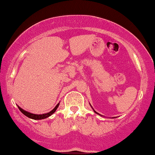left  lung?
<instances>
[{
  "label": "left lung",
  "mask_w": 155,
  "mask_h": 155,
  "mask_svg": "<svg viewBox=\"0 0 155 155\" xmlns=\"http://www.w3.org/2000/svg\"><path fill=\"white\" fill-rule=\"evenodd\" d=\"M90 105H91V104H90ZM92 109H93V107H92ZM93 110H94V112H95V113H96V114H99V115H101V116H102V115H101V114H99V113H98V112H96V111L94 110V109H93ZM114 118H115V117H114Z\"/></svg>",
  "instance_id": "left-lung-1"
}]
</instances>
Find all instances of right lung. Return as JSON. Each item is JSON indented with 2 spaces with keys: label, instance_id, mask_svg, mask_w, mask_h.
Wrapping results in <instances>:
<instances>
[{
  "label": "right lung",
  "instance_id": "right-lung-1",
  "mask_svg": "<svg viewBox=\"0 0 155 155\" xmlns=\"http://www.w3.org/2000/svg\"><path fill=\"white\" fill-rule=\"evenodd\" d=\"M59 103L57 104V105L54 107L53 110L51 111V112H48V113H45V114H32V113H30V112H27V111H25L23 109H21V107L18 106V108H19V110L21 111V112L22 114H25V116H27V117L29 118H31V119H33V120H43V119H45V118L50 117L51 114H53L54 113V112H56V110H57V108L59 107Z\"/></svg>",
  "mask_w": 155,
  "mask_h": 155
}]
</instances>
